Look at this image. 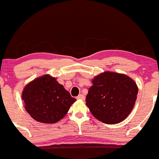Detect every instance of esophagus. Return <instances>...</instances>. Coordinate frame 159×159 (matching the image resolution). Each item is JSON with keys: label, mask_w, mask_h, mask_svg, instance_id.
<instances>
[{"label": "esophagus", "mask_w": 159, "mask_h": 159, "mask_svg": "<svg viewBox=\"0 0 159 159\" xmlns=\"http://www.w3.org/2000/svg\"><path fill=\"white\" fill-rule=\"evenodd\" d=\"M76 98H77V99H80V100H84L85 99V96H83V94L79 95V96H78Z\"/></svg>", "instance_id": "34e87169"}]
</instances>
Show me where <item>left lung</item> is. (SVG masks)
Wrapping results in <instances>:
<instances>
[{
    "label": "left lung",
    "mask_w": 159,
    "mask_h": 159,
    "mask_svg": "<svg viewBox=\"0 0 159 159\" xmlns=\"http://www.w3.org/2000/svg\"><path fill=\"white\" fill-rule=\"evenodd\" d=\"M86 105L93 116L106 124H116L132 112L138 86L132 78L121 73L104 72L92 80Z\"/></svg>",
    "instance_id": "left-lung-1"
}]
</instances>
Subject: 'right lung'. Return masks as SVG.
<instances>
[{
    "label": "right lung",
    "mask_w": 159,
    "mask_h": 159,
    "mask_svg": "<svg viewBox=\"0 0 159 159\" xmlns=\"http://www.w3.org/2000/svg\"><path fill=\"white\" fill-rule=\"evenodd\" d=\"M22 99L31 117L42 123H56L68 112L76 99L56 78L44 75L24 87Z\"/></svg>",
    "instance_id": "obj_1"
}]
</instances>
